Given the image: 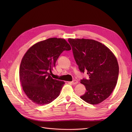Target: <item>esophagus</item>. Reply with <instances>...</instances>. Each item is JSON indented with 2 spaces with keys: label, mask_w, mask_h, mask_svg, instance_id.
I'll return each mask as SVG.
<instances>
[{
  "label": "esophagus",
  "mask_w": 132,
  "mask_h": 132,
  "mask_svg": "<svg viewBox=\"0 0 132 132\" xmlns=\"http://www.w3.org/2000/svg\"><path fill=\"white\" fill-rule=\"evenodd\" d=\"M71 84L72 85H76V84H78V81L76 80H74L73 81L71 82Z\"/></svg>",
  "instance_id": "obj_1"
}]
</instances>
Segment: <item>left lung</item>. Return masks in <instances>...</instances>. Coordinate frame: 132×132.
<instances>
[{"label": "left lung", "mask_w": 132, "mask_h": 132, "mask_svg": "<svg viewBox=\"0 0 132 132\" xmlns=\"http://www.w3.org/2000/svg\"><path fill=\"white\" fill-rule=\"evenodd\" d=\"M74 57L80 71H87L89 79L80 83L86 89L80 97L88 103L98 104L112 94L119 74L117 59L105 45L93 39L68 38Z\"/></svg>", "instance_id": "left-lung-1"}]
</instances>
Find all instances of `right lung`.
I'll list each match as a JSON object with an SVG mask.
<instances>
[{
	"label": "right lung",
	"instance_id": "add662e5",
	"mask_svg": "<svg viewBox=\"0 0 132 132\" xmlns=\"http://www.w3.org/2000/svg\"><path fill=\"white\" fill-rule=\"evenodd\" d=\"M71 50L65 39L54 37L38 42L27 50L21 62L19 76L23 91L31 102L44 105L59 96L65 82L53 79L51 74L60 54Z\"/></svg>",
	"mask_w": 132,
	"mask_h": 132
}]
</instances>
